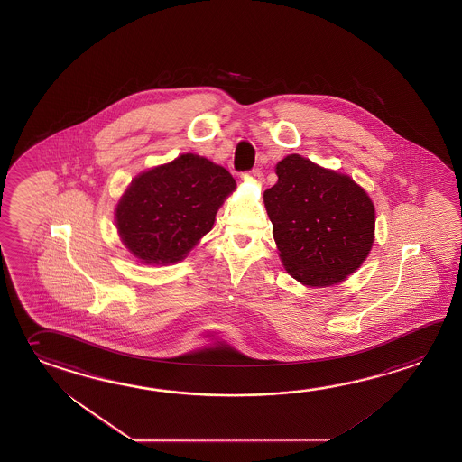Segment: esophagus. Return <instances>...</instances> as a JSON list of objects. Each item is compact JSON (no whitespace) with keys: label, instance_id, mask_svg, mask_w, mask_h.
Segmentation results:
<instances>
[{"label":"esophagus","instance_id":"1","mask_svg":"<svg viewBox=\"0 0 462 462\" xmlns=\"http://www.w3.org/2000/svg\"><path fill=\"white\" fill-rule=\"evenodd\" d=\"M249 177H251L253 180L261 181L263 180V171H261V169H254V171H251V173H249Z\"/></svg>","mask_w":462,"mask_h":462}]
</instances>
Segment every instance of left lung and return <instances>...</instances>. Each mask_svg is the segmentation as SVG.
<instances>
[{"instance_id":"1","label":"left lung","mask_w":462,"mask_h":462,"mask_svg":"<svg viewBox=\"0 0 462 462\" xmlns=\"http://www.w3.org/2000/svg\"><path fill=\"white\" fill-rule=\"evenodd\" d=\"M277 183L263 191L282 263L308 287H329L357 271L374 243L375 209L344 173L299 154L277 163Z\"/></svg>"}]
</instances>
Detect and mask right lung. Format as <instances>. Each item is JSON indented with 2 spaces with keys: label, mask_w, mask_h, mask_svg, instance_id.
<instances>
[{
  "label": "right lung",
  "mask_w": 462,
  "mask_h": 462,
  "mask_svg": "<svg viewBox=\"0 0 462 462\" xmlns=\"http://www.w3.org/2000/svg\"><path fill=\"white\" fill-rule=\"evenodd\" d=\"M236 181L225 167L197 154L139 173L116 207L123 245L141 263L181 261L211 231Z\"/></svg>",
  "instance_id": "add662e5"
}]
</instances>
